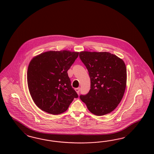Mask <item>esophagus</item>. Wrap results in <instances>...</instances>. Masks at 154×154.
I'll use <instances>...</instances> for the list:
<instances>
[{
  "label": "esophagus",
  "mask_w": 154,
  "mask_h": 154,
  "mask_svg": "<svg viewBox=\"0 0 154 154\" xmlns=\"http://www.w3.org/2000/svg\"><path fill=\"white\" fill-rule=\"evenodd\" d=\"M75 91L77 92V94H79V93H80V88H75Z\"/></svg>",
  "instance_id": "esophagus-1"
}]
</instances>
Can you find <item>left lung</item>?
<instances>
[{
    "label": "left lung",
    "instance_id": "1",
    "mask_svg": "<svg viewBox=\"0 0 154 154\" xmlns=\"http://www.w3.org/2000/svg\"><path fill=\"white\" fill-rule=\"evenodd\" d=\"M80 59L88 70L90 89L80 96L92 114L101 116L112 112L121 102L127 82L125 62L107 52H80Z\"/></svg>",
    "mask_w": 154,
    "mask_h": 154
}]
</instances>
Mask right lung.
Wrapping results in <instances>:
<instances>
[{"instance_id": "add662e5", "label": "right lung", "mask_w": 154, "mask_h": 154, "mask_svg": "<svg viewBox=\"0 0 154 154\" xmlns=\"http://www.w3.org/2000/svg\"><path fill=\"white\" fill-rule=\"evenodd\" d=\"M79 53L49 51L31 60L27 70L28 87L33 101L42 111L53 115L61 114L78 97L67 72Z\"/></svg>"}]
</instances>
